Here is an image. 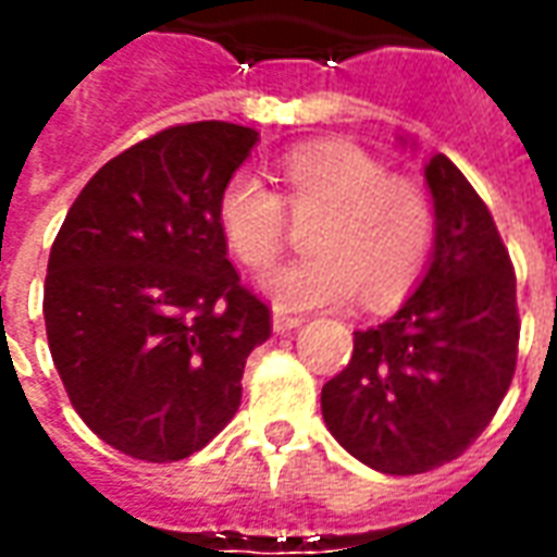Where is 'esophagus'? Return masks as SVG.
Masks as SVG:
<instances>
[{
	"instance_id": "esophagus-1",
	"label": "esophagus",
	"mask_w": 557,
	"mask_h": 557,
	"mask_svg": "<svg viewBox=\"0 0 557 557\" xmlns=\"http://www.w3.org/2000/svg\"><path fill=\"white\" fill-rule=\"evenodd\" d=\"M304 315H292L286 313V310H274V315H271V325H274V334H289V331H295V327L301 325Z\"/></svg>"
}]
</instances>
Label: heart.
I'll list each match as a JSON object with an SVG mask.
<instances>
[{"label":"heart","mask_w":557,"mask_h":557,"mask_svg":"<svg viewBox=\"0 0 557 557\" xmlns=\"http://www.w3.org/2000/svg\"><path fill=\"white\" fill-rule=\"evenodd\" d=\"M280 196L259 175L238 170L223 184L218 223L238 262L268 268L286 242V211L310 223L307 259L280 265L259 286L280 310L346 307L361 292L385 310L420 277L435 242L426 190L349 143L292 148L280 160Z\"/></svg>","instance_id":"b5f03b06"}]
</instances>
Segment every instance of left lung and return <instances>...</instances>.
I'll list each match as a JSON object with an SVG mask.
<instances>
[{"label":"left lung","instance_id":"obj_1","mask_svg":"<svg viewBox=\"0 0 557 557\" xmlns=\"http://www.w3.org/2000/svg\"><path fill=\"white\" fill-rule=\"evenodd\" d=\"M430 271L387 322L355 331L346 370L322 387L327 430L385 474L450 462L490 426L516 373V274L478 190L444 154L426 163Z\"/></svg>","mask_w":557,"mask_h":557}]
</instances>
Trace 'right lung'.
<instances>
[{
  "mask_svg": "<svg viewBox=\"0 0 557 557\" xmlns=\"http://www.w3.org/2000/svg\"><path fill=\"white\" fill-rule=\"evenodd\" d=\"M253 127L194 122L103 163L55 235L47 343L71 406L101 442L175 462L242 406L247 355L271 310L238 277L218 199L256 146Z\"/></svg>",
  "mask_w": 557,
  "mask_h": 557,
  "instance_id": "1",
  "label": "right lung"
}]
</instances>
